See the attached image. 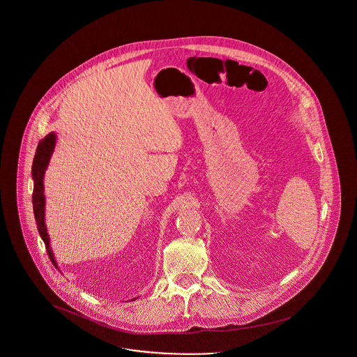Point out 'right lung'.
<instances>
[{
  "mask_svg": "<svg viewBox=\"0 0 357 357\" xmlns=\"http://www.w3.org/2000/svg\"><path fill=\"white\" fill-rule=\"evenodd\" d=\"M55 146V134L50 132L45 138H43L38 142L36 148V154L33 158L32 164V177H33V193H32V203H33V212H35V219L38 223V234L41 239L45 243L47 254L57 267L56 261L54 258V254L50 247V238L47 232V227L44 223V206H45V200H44V187H43V178H44V172L48 167L51 154L54 151Z\"/></svg>",
  "mask_w": 357,
  "mask_h": 357,
  "instance_id": "obj_1",
  "label": "right lung"
}]
</instances>
